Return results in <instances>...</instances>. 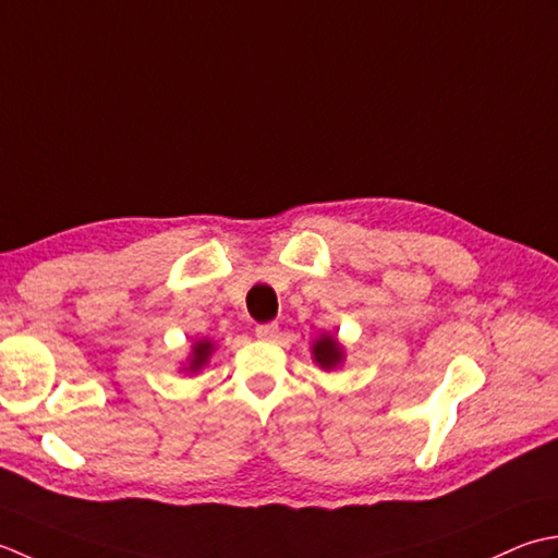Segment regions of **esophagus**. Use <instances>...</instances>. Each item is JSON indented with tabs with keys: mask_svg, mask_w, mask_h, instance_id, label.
<instances>
[{
	"mask_svg": "<svg viewBox=\"0 0 558 558\" xmlns=\"http://www.w3.org/2000/svg\"><path fill=\"white\" fill-rule=\"evenodd\" d=\"M255 335H257V339H265V342H271V339H277V335H279V325L277 323L257 325L255 327Z\"/></svg>",
	"mask_w": 558,
	"mask_h": 558,
	"instance_id": "obj_1",
	"label": "esophagus"
}]
</instances>
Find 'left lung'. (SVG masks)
I'll use <instances>...</instances> for the list:
<instances>
[{"instance_id":"8db88e82","label":"left lung","mask_w":558,"mask_h":558,"mask_svg":"<svg viewBox=\"0 0 558 558\" xmlns=\"http://www.w3.org/2000/svg\"><path fill=\"white\" fill-rule=\"evenodd\" d=\"M313 359H315V363L320 368L332 371V368L339 366V363L344 361V349H342V344H339L332 335H323V337L315 339Z\"/></svg>"}]
</instances>
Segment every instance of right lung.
<instances>
[{"instance_id": "add662e5", "label": "right lung", "mask_w": 558, "mask_h": 558, "mask_svg": "<svg viewBox=\"0 0 558 558\" xmlns=\"http://www.w3.org/2000/svg\"><path fill=\"white\" fill-rule=\"evenodd\" d=\"M214 351V344L209 342V339H202V342H197L195 347H192V354H190V366L185 371L190 373H197L202 366H207V361L211 356Z\"/></svg>"}]
</instances>
